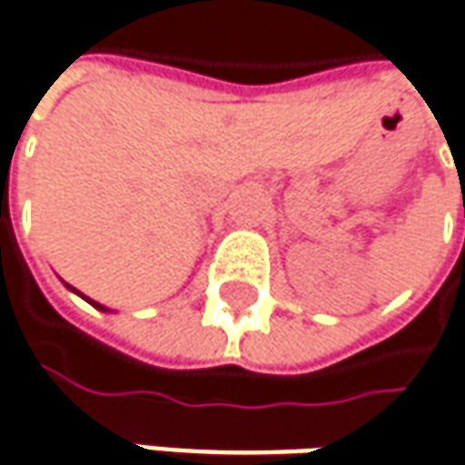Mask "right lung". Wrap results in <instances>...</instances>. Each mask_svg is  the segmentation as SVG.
I'll list each match as a JSON object with an SVG mask.
<instances>
[{"label":"right lung","mask_w":465,"mask_h":465,"mask_svg":"<svg viewBox=\"0 0 465 465\" xmlns=\"http://www.w3.org/2000/svg\"><path fill=\"white\" fill-rule=\"evenodd\" d=\"M93 304H95V302H93ZM95 307H98V310H106V307H101V304H95Z\"/></svg>","instance_id":"obj_1"}]
</instances>
